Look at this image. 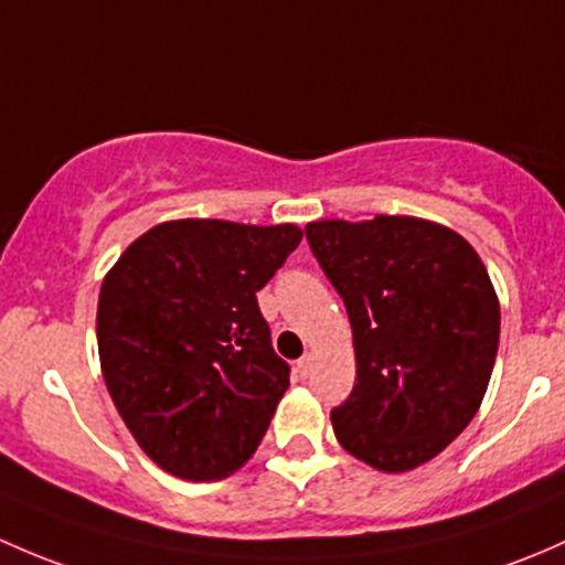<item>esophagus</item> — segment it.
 <instances>
[{
	"label": "esophagus",
	"instance_id": "obj_1",
	"mask_svg": "<svg viewBox=\"0 0 565 565\" xmlns=\"http://www.w3.org/2000/svg\"><path fill=\"white\" fill-rule=\"evenodd\" d=\"M312 364H316V356H312V353H305V356L296 362V372H299L301 377H307L312 372Z\"/></svg>",
	"mask_w": 565,
	"mask_h": 565
}]
</instances>
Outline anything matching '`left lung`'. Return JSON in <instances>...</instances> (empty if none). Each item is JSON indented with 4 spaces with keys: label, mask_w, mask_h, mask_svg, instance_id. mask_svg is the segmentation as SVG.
Segmentation results:
<instances>
[{
    "label": "left lung",
    "mask_w": 565,
    "mask_h": 565,
    "mask_svg": "<svg viewBox=\"0 0 565 565\" xmlns=\"http://www.w3.org/2000/svg\"><path fill=\"white\" fill-rule=\"evenodd\" d=\"M305 231L353 331L356 383L331 411L337 440L381 473L429 462L476 416L495 367L500 301L484 260L411 214Z\"/></svg>",
    "instance_id": "obj_1"
}]
</instances>
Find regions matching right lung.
<instances>
[{
  "instance_id": "right-lung-1",
  "label": "right lung",
  "mask_w": 565,
  "mask_h": 565,
  "mask_svg": "<svg viewBox=\"0 0 565 565\" xmlns=\"http://www.w3.org/2000/svg\"><path fill=\"white\" fill-rule=\"evenodd\" d=\"M296 223L166 220L103 277L100 370L157 468L217 481L258 449L288 388L255 290L299 247Z\"/></svg>"
}]
</instances>
